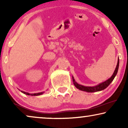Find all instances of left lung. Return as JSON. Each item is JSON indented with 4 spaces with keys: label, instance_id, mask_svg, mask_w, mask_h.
Listing matches in <instances>:
<instances>
[{
    "label": "left lung",
    "instance_id": "1",
    "mask_svg": "<svg viewBox=\"0 0 128 128\" xmlns=\"http://www.w3.org/2000/svg\"><path fill=\"white\" fill-rule=\"evenodd\" d=\"M119 63H120V61H119V59H118V64H117V65L116 66V68H115V70L113 74L112 75V76L110 78H108L107 80L105 81L102 83L99 84L98 85L96 86L93 87H88V86H82L81 84H79L77 82L75 81L74 79V78L72 76V79H73V82L75 87H76L77 88L79 89L80 90L84 91V92H99V91H101L104 90L105 88H106L108 86H109L112 82L113 81V80L114 79L115 76H116L117 74V72H118V68H119Z\"/></svg>",
    "mask_w": 128,
    "mask_h": 128
}]
</instances>
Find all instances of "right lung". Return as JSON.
Wrapping results in <instances>:
<instances>
[{
	"instance_id": "obj_1",
	"label": "right lung",
	"mask_w": 128,
	"mask_h": 128,
	"mask_svg": "<svg viewBox=\"0 0 128 128\" xmlns=\"http://www.w3.org/2000/svg\"><path fill=\"white\" fill-rule=\"evenodd\" d=\"M21 92H22V93H24V94H27V95H30V96H40V95H41V94H42L44 92H38V93H34V94H30V93H28V92H23V91H21Z\"/></svg>"
}]
</instances>
